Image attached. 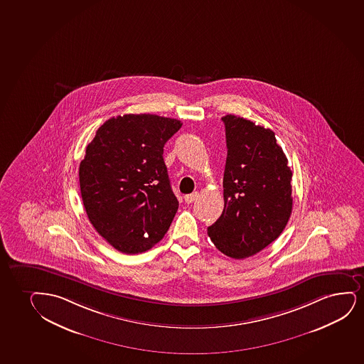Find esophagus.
<instances>
[{
	"mask_svg": "<svg viewBox=\"0 0 364 364\" xmlns=\"http://www.w3.org/2000/svg\"><path fill=\"white\" fill-rule=\"evenodd\" d=\"M198 196H200V193L196 191V193H188V195H185L184 200L186 203H193L195 200H198Z\"/></svg>",
	"mask_w": 364,
	"mask_h": 364,
	"instance_id": "34e87169",
	"label": "esophagus"
}]
</instances>
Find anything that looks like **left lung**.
Listing matches in <instances>:
<instances>
[{
	"mask_svg": "<svg viewBox=\"0 0 364 364\" xmlns=\"http://www.w3.org/2000/svg\"><path fill=\"white\" fill-rule=\"evenodd\" d=\"M225 208L207 228L215 247L233 259L255 255L279 238L292 213V171L274 131L228 114Z\"/></svg>",
	"mask_w": 364,
	"mask_h": 364,
	"instance_id": "obj_1",
	"label": "left lung"
}]
</instances>
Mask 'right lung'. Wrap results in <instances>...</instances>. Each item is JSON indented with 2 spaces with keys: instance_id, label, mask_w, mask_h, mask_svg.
<instances>
[{
  "instance_id": "1",
  "label": "right lung",
  "mask_w": 364,
  "mask_h": 364,
  "mask_svg": "<svg viewBox=\"0 0 364 364\" xmlns=\"http://www.w3.org/2000/svg\"><path fill=\"white\" fill-rule=\"evenodd\" d=\"M181 122L152 114L112 117L99 127L80 164L90 223L119 252L149 250L171 227L179 202L163 147Z\"/></svg>"
}]
</instances>
